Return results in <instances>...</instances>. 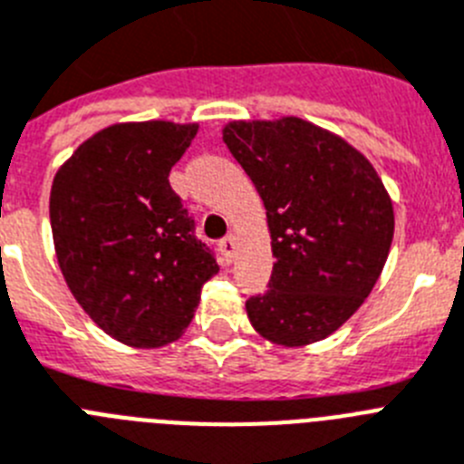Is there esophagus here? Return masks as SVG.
<instances>
[{"mask_svg": "<svg viewBox=\"0 0 464 464\" xmlns=\"http://www.w3.org/2000/svg\"><path fill=\"white\" fill-rule=\"evenodd\" d=\"M219 249L221 255H224V259L233 261V255H236V237L227 236L224 240H219Z\"/></svg>", "mask_w": 464, "mask_h": 464, "instance_id": "1", "label": "esophagus"}]
</instances>
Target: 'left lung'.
<instances>
[{
	"instance_id": "obj_1",
	"label": "left lung",
	"mask_w": 464,
	"mask_h": 464,
	"mask_svg": "<svg viewBox=\"0 0 464 464\" xmlns=\"http://www.w3.org/2000/svg\"><path fill=\"white\" fill-rule=\"evenodd\" d=\"M224 142L259 191L271 231L268 289L249 296L252 327L299 348L336 332L372 294L394 233L373 165L310 121H231Z\"/></svg>"
}]
</instances>
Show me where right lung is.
<instances>
[{"instance_id": "obj_1", "label": "right lung", "mask_w": 464, "mask_h": 464, "mask_svg": "<svg viewBox=\"0 0 464 464\" xmlns=\"http://www.w3.org/2000/svg\"><path fill=\"white\" fill-rule=\"evenodd\" d=\"M196 132L198 123H116L76 149L51 187L67 287L100 329L132 348L182 336L219 271L168 179Z\"/></svg>"}]
</instances>
